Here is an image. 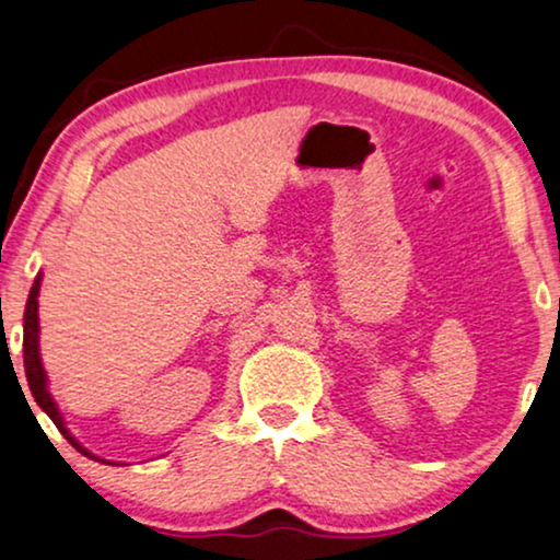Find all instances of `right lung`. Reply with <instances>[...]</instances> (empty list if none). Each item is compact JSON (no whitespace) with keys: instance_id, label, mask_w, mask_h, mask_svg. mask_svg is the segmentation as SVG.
I'll list each match as a JSON object with an SVG mask.
<instances>
[{"instance_id":"add662e5","label":"right lung","mask_w":560,"mask_h":560,"mask_svg":"<svg viewBox=\"0 0 560 560\" xmlns=\"http://www.w3.org/2000/svg\"><path fill=\"white\" fill-rule=\"evenodd\" d=\"M40 281H44V273L35 276L33 287H31V294H27V304H25V315H23V359H25V377H27V387H31L35 402H38L40 410L51 419L56 427L63 436H67V442L77 447V452H82V455H88L90 459H97V463H105L97 455H92L90 450H84L77 439L69 434L67 423H63V416L59 406H56V400L51 398V393H48V377H46V370H44V362H40V325H38V294H40ZM113 465V463H108Z\"/></svg>"}]
</instances>
